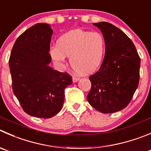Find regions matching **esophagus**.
I'll return each instance as SVG.
<instances>
[{
	"label": "esophagus",
	"instance_id": "obj_1",
	"mask_svg": "<svg viewBox=\"0 0 151 151\" xmlns=\"http://www.w3.org/2000/svg\"><path fill=\"white\" fill-rule=\"evenodd\" d=\"M79 80H80V78H79V77H73V78H72L73 83H76V82L78 81Z\"/></svg>",
	"mask_w": 151,
	"mask_h": 151
}]
</instances>
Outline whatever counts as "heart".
Masks as SVG:
<instances>
[{"label": "heart", "mask_w": 151, "mask_h": 151, "mask_svg": "<svg viewBox=\"0 0 151 151\" xmlns=\"http://www.w3.org/2000/svg\"><path fill=\"white\" fill-rule=\"evenodd\" d=\"M105 49L106 43L102 34L77 29L60 37L56 46L51 48L50 55L58 64L63 63L65 57H70V64L74 71L89 74L100 67Z\"/></svg>", "instance_id": "b5f03b06"}]
</instances>
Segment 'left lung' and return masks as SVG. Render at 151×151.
I'll return each mask as SVG.
<instances>
[{"label":"left lung","instance_id":"obj_1","mask_svg":"<svg viewBox=\"0 0 151 151\" xmlns=\"http://www.w3.org/2000/svg\"><path fill=\"white\" fill-rule=\"evenodd\" d=\"M102 32L106 43L100 68L89 77V104L99 112L111 114L130 103L139 81L140 58L131 39L107 22L93 23Z\"/></svg>","mask_w":151,"mask_h":151}]
</instances>
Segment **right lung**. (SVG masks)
Segmentation results:
<instances>
[{"label":"right lung","mask_w":151,"mask_h":151,"mask_svg":"<svg viewBox=\"0 0 151 151\" xmlns=\"http://www.w3.org/2000/svg\"><path fill=\"white\" fill-rule=\"evenodd\" d=\"M52 34L47 23L34 25L17 37L9 61L13 92L23 111L44 119L60 111L64 90L72 83L67 73L49 66Z\"/></svg>","instance_id":"1"}]
</instances>
